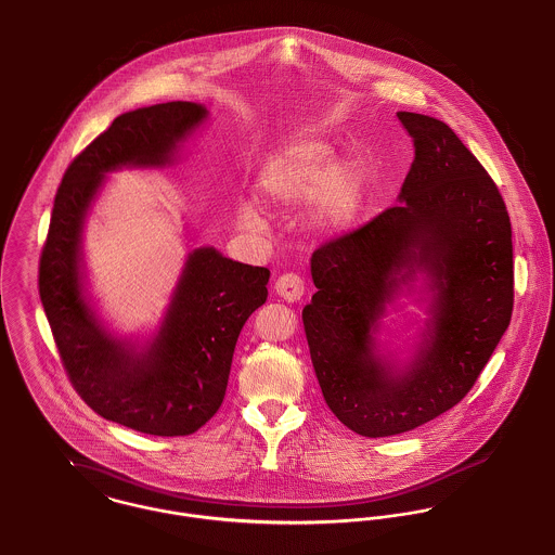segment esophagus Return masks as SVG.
<instances>
[{
	"label": "esophagus",
	"mask_w": 555,
	"mask_h": 555,
	"mask_svg": "<svg viewBox=\"0 0 555 555\" xmlns=\"http://www.w3.org/2000/svg\"><path fill=\"white\" fill-rule=\"evenodd\" d=\"M275 293L282 296L284 300H288V302H296V300H300L302 295H305V284H302V280L296 273H286V275L278 278Z\"/></svg>",
	"instance_id": "obj_1"
}]
</instances>
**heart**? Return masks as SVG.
I'll return each mask as SVG.
<instances>
[{"instance_id": "heart-1", "label": "heart", "mask_w": 555, "mask_h": 555, "mask_svg": "<svg viewBox=\"0 0 555 555\" xmlns=\"http://www.w3.org/2000/svg\"><path fill=\"white\" fill-rule=\"evenodd\" d=\"M366 181L351 159L333 162V147L324 141H298L273 155L257 177V195L264 206L295 208L309 198L307 224L318 233H340L356 219ZM240 221L259 227L260 210L242 204Z\"/></svg>"}]
</instances>
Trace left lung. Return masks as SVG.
<instances>
[{
	"label": "left lung",
	"instance_id": "left-lung-1",
	"mask_svg": "<svg viewBox=\"0 0 555 555\" xmlns=\"http://www.w3.org/2000/svg\"><path fill=\"white\" fill-rule=\"evenodd\" d=\"M414 162L398 206L311 257L302 309L334 416L366 438L410 431L459 404L507 331L514 248L505 202L440 119L398 112ZM416 295L428 318L400 354L377 338L388 307Z\"/></svg>",
	"mask_w": 555,
	"mask_h": 555
}]
</instances>
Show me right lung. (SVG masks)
Listing matches in <instances>:
<instances>
[{"label":"right lung","mask_w":555,"mask_h":555,"mask_svg":"<svg viewBox=\"0 0 555 555\" xmlns=\"http://www.w3.org/2000/svg\"><path fill=\"white\" fill-rule=\"evenodd\" d=\"M208 119L206 105L189 101L115 117L67 168L39 259L41 305L77 393L103 418L149 436H189L217 414L237 336L267 300L269 269L199 246L157 326L126 336L90 295L83 229L109 175L175 166Z\"/></svg>","instance_id":"1"}]
</instances>
